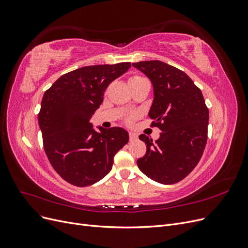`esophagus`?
<instances>
[{
  "instance_id": "obj_1",
  "label": "esophagus",
  "mask_w": 248,
  "mask_h": 248,
  "mask_svg": "<svg viewBox=\"0 0 248 248\" xmlns=\"http://www.w3.org/2000/svg\"><path fill=\"white\" fill-rule=\"evenodd\" d=\"M137 138H138V134H137V133H134V132H129V139H130V140H137Z\"/></svg>"
}]
</instances>
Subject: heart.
<instances>
[{
	"label": "heart",
	"mask_w": 248,
	"mask_h": 248,
	"mask_svg": "<svg viewBox=\"0 0 248 248\" xmlns=\"http://www.w3.org/2000/svg\"><path fill=\"white\" fill-rule=\"evenodd\" d=\"M139 78H140V77H133V78H130V80H133V79H139Z\"/></svg>",
	"instance_id": "obj_1"
}]
</instances>
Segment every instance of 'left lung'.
<instances>
[{
  "instance_id": "obj_1",
  "label": "left lung",
  "mask_w": 248,
  "mask_h": 248,
  "mask_svg": "<svg viewBox=\"0 0 248 248\" xmlns=\"http://www.w3.org/2000/svg\"><path fill=\"white\" fill-rule=\"evenodd\" d=\"M151 80L153 102L149 117L161 130L153 141L146 134L147 152L138 159L141 172L161 184L181 181L196 168L207 142L209 110L201 90L185 72L161 61L132 63Z\"/></svg>"
}]
</instances>
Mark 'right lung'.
I'll return each mask as SVG.
<instances>
[{
    "label": "right lung",
    "mask_w": 248,
    "mask_h": 248,
    "mask_svg": "<svg viewBox=\"0 0 248 248\" xmlns=\"http://www.w3.org/2000/svg\"><path fill=\"white\" fill-rule=\"evenodd\" d=\"M129 62L93 65L65 73L44 93L38 115L47 158L65 181L84 187L110 171L114 156L129 140L121 127L106 129L90 123L112 80Z\"/></svg>",
    "instance_id": "1"
}]
</instances>
